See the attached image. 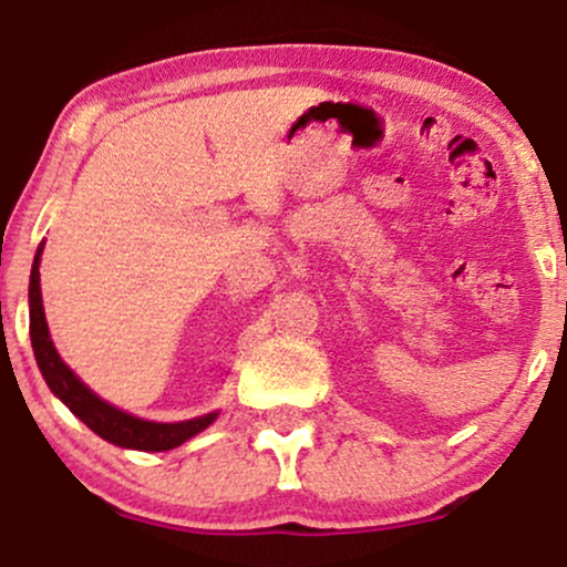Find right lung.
<instances>
[{
    "label": "right lung",
    "instance_id": "obj_1",
    "mask_svg": "<svg viewBox=\"0 0 567 567\" xmlns=\"http://www.w3.org/2000/svg\"><path fill=\"white\" fill-rule=\"evenodd\" d=\"M42 247L39 245L34 266H31L29 279V320H31V347H34L37 365L42 370L44 381H48L50 392L66 405L82 424H87L97 437H103L112 445L130 447V451H173V447L184 445L202 429H207L216 421L218 413L199 415V419L178 421V424H157V421H143L135 415L125 413V410L109 405L95 392H90L84 383L76 379L74 370L61 360L50 338L48 320H44V306H42V288H39V261H42Z\"/></svg>",
    "mask_w": 567,
    "mask_h": 567
}]
</instances>
